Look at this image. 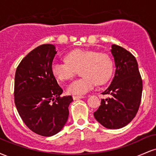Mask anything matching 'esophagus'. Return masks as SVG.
I'll use <instances>...</instances> for the list:
<instances>
[{"label": "esophagus", "mask_w": 156, "mask_h": 156, "mask_svg": "<svg viewBox=\"0 0 156 156\" xmlns=\"http://www.w3.org/2000/svg\"><path fill=\"white\" fill-rule=\"evenodd\" d=\"M85 97L84 96H73V98L74 101H76V100H79V99H82V98H84Z\"/></svg>", "instance_id": "esophagus-1"}]
</instances>
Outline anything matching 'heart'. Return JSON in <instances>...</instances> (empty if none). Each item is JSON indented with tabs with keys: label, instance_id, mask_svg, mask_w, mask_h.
<instances>
[{
	"label": "heart",
	"instance_id": "heart-1",
	"mask_svg": "<svg viewBox=\"0 0 156 156\" xmlns=\"http://www.w3.org/2000/svg\"><path fill=\"white\" fill-rule=\"evenodd\" d=\"M66 61L53 62L51 72L57 80L66 81L71 79L80 69L83 76L67 87V92L70 94H86L94 88L97 82L103 84L108 81L113 73L114 62L108 53L76 49L66 55Z\"/></svg>",
	"mask_w": 156,
	"mask_h": 156
}]
</instances>
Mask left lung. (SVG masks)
I'll return each mask as SVG.
<instances>
[{"label":"left lung","mask_w":156,"mask_h":156,"mask_svg":"<svg viewBox=\"0 0 156 156\" xmlns=\"http://www.w3.org/2000/svg\"><path fill=\"white\" fill-rule=\"evenodd\" d=\"M111 53L115 63V73L103 94L101 105L94 112L96 120L109 129L123 128L132 121L139 110L142 93V80L135 57L125 48L112 44Z\"/></svg>","instance_id":"obj_1"}]
</instances>
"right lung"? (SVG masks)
Returning <instances> with one entry per match:
<instances>
[{
	"label": "right lung",
	"instance_id": "add662e5",
	"mask_svg": "<svg viewBox=\"0 0 156 156\" xmlns=\"http://www.w3.org/2000/svg\"><path fill=\"white\" fill-rule=\"evenodd\" d=\"M57 51L42 44L23 58L16 69L15 103L21 119L35 133L51 136L67 122L72 96L60 97L63 89L51 72Z\"/></svg>",
	"mask_w": 156,
	"mask_h": 156
}]
</instances>
